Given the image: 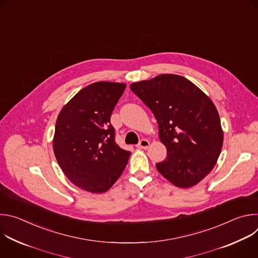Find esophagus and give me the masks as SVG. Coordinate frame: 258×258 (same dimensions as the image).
Masks as SVG:
<instances>
[{
  "label": "esophagus",
  "mask_w": 258,
  "mask_h": 258,
  "mask_svg": "<svg viewBox=\"0 0 258 258\" xmlns=\"http://www.w3.org/2000/svg\"><path fill=\"white\" fill-rule=\"evenodd\" d=\"M149 146H150V142H149L148 140H145V139H144V140H141L140 143L137 145V148L146 150V149L149 148Z\"/></svg>",
  "instance_id": "obj_1"
}]
</instances>
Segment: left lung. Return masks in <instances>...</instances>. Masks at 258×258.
Here are the masks:
<instances>
[{"label": "left lung", "instance_id": "8db88e82", "mask_svg": "<svg viewBox=\"0 0 258 258\" xmlns=\"http://www.w3.org/2000/svg\"><path fill=\"white\" fill-rule=\"evenodd\" d=\"M149 107L159 127L167 157L157 170L172 185L191 188L214 167L224 132L210 98L183 77L160 75L130 86Z\"/></svg>", "mask_w": 258, "mask_h": 258}]
</instances>
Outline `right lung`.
Returning a JSON list of instances; mask_svg holds the SVG:
<instances>
[{
  "label": "right lung",
  "mask_w": 258,
  "mask_h": 258,
  "mask_svg": "<svg viewBox=\"0 0 258 258\" xmlns=\"http://www.w3.org/2000/svg\"><path fill=\"white\" fill-rule=\"evenodd\" d=\"M126 85L98 82L81 90L57 117L53 150L68 179L82 190L104 193L123 172L131 152L115 143L110 123Z\"/></svg>",
  "instance_id": "right-lung-1"
}]
</instances>
